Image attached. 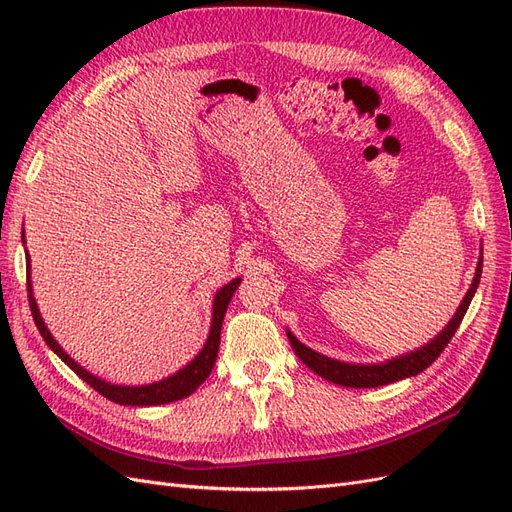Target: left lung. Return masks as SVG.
Instances as JSON below:
<instances>
[{"label":"left lung","mask_w":512,"mask_h":512,"mask_svg":"<svg viewBox=\"0 0 512 512\" xmlns=\"http://www.w3.org/2000/svg\"><path fill=\"white\" fill-rule=\"evenodd\" d=\"M480 269H483V262H478L476 267V275H474V282L466 294V299L461 301L457 314L453 316V320L446 324V329L436 337L431 339L427 346H423L421 350H414L410 354L399 356V359L393 361H386L380 365H350V363H339L335 359H329V356L318 354L312 348L303 346L297 337H294L288 331V339H290V346L297 352L299 359L312 369L316 371L318 376H322L324 380L335 382L339 386H350V389H374V386H384V384H391L397 380H404L410 376L421 374L423 369H427L433 361L438 359L442 354V350L451 342L453 335L457 333L459 324L466 316L470 301L476 292V286L480 282Z\"/></svg>","instance_id":"1"}]
</instances>
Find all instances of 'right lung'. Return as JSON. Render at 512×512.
Masks as SVG:
<instances>
[{
    "label": "right lung",
    "instance_id": "1",
    "mask_svg": "<svg viewBox=\"0 0 512 512\" xmlns=\"http://www.w3.org/2000/svg\"><path fill=\"white\" fill-rule=\"evenodd\" d=\"M25 241V239H23ZM27 260V271H29V254H25ZM239 277L232 280L230 284H226L222 290H218L213 301V322H211V331L207 337L205 348L198 352L196 359L192 363L185 365L183 369H179L177 374H173L170 378L162 380V382H153V384H145V386H117V384H108L96 376H91L87 369H83L81 365H76L70 356L61 350V346L55 342L53 335L49 333V329L44 327V322L40 318L36 299L32 294V282L27 277V297H29V307H32V316L36 327L42 335V339L49 348L64 361L76 376L83 378L91 389H96L100 395H104L106 399L115 401L119 406H160V404H170V401H179L183 397L192 395L200 384L207 380V376L211 374V369L215 365V359H218V348H220V331H222V320L226 314V307L235 294L237 286H239Z\"/></svg>",
    "mask_w": 512,
    "mask_h": 512
}]
</instances>
